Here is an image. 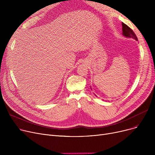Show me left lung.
<instances>
[{
    "label": "left lung",
    "mask_w": 155,
    "mask_h": 155,
    "mask_svg": "<svg viewBox=\"0 0 155 155\" xmlns=\"http://www.w3.org/2000/svg\"><path fill=\"white\" fill-rule=\"evenodd\" d=\"M122 26H123V36H124L125 37H127V38H133V39H136V41H137V36H136L135 33L131 28H130L128 26H127L126 24H125L123 22H122Z\"/></svg>",
    "instance_id": "1"
}]
</instances>
